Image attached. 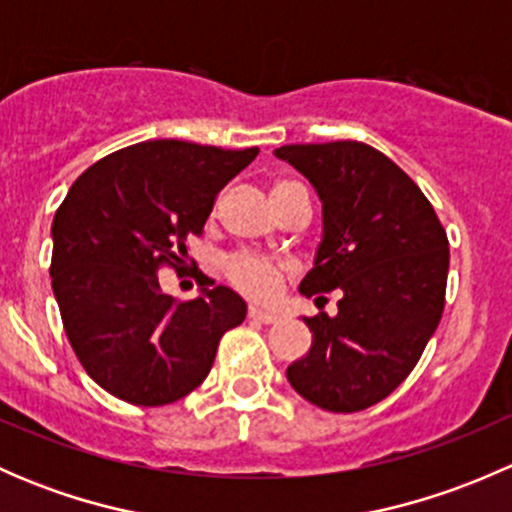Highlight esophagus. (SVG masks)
Here are the masks:
<instances>
[{
    "label": "esophagus",
    "mask_w": 512,
    "mask_h": 512,
    "mask_svg": "<svg viewBox=\"0 0 512 512\" xmlns=\"http://www.w3.org/2000/svg\"><path fill=\"white\" fill-rule=\"evenodd\" d=\"M247 317L252 319V322H262V324H272L277 322V312H267V309H260V307H250L247 309Z\"/></svg>",
    "instance_id": "esophagus-1"
}]
</instances>
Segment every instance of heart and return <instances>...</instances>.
<instances>
[{
  "label": "heart",
  "instance_id": "b5f03b06",
  "mask_svg": "<svg viewBox=\"0 0 512 512\" xmlns=\"http://www.w3.org/2000/svg\"><path fill=\"white\" fill-rule=\"evenodd\" d=\"M294 183H277L272 195L280 193V190L289 188ZM289 267L282 262H272L262 255H252V252H240V255L227 257L225 262V275L237 289H242L250 297L262 299H275L280 294L282 285L289 277Z\"/></svg>",
  "mask_w": 512,
  "mask_h": 512
}]
</instances>
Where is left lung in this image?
Listing matches in <instances>:
<instances>
[{
  "label": "left lung",
  "instance_id": "1",
  "mask_svg": "<svg viewBox=\"0 0 512 512\" xmlns=\"http://www.w3.org/2000/svg\"><path fill=\"white\" fill-rule=\"evenodd\" d=\"M317 190L324 237L299 292L322 309L307 317L312 349L287 366L309 404L354 414L384 401L414 371L446 304L448 237L421 188L359 141L282 146Z\"/></svg>",
  "mask_w": 512,
  "mask_h": 512
}]
</instances>
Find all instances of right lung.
Here are the masks:
<instances>
[{"mask_svg": "<svg viewBox=\"0 0 512 512\" xmlns=\"http://www.w3.org/2000/svg\"><path fill=\"white\" fill-rule=\"evenodd\" d=\"M260 148L143 141L76 178L51 225V287L71 349L101 389L165 406L198 389L247 304L230 287L170 297L158 272L183 267L220 190Z\"/></svg>", "mask_w": 512, "mask_h": 512, "instance_id": "obj_1", "label": "right lung"}]
</instances>
